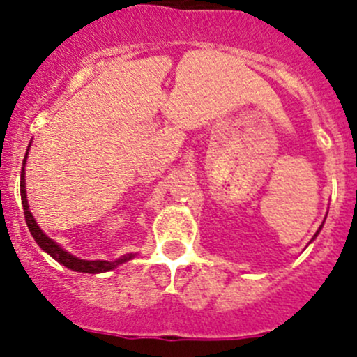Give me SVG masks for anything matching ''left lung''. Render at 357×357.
<instances>
[{
  "label": "left lung",
  "instance_id": "left-lung-1",
  "mask_svg": "<svg viewBox=\"0 0 357 357\" xmlns=\"http://www.w3.org/2000/svg\"><path fill=\"white\" fill-rule=\"evenodd\" d=\"M321 229V227H319ZM317 232H319V231H317ZM317 232H316V236H317Z\"/></svg>",
  "mask_w": 357,
  "mask_h": 357
}]
</instances>
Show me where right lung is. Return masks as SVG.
Masks as SVG:
<instances>
[{
	"label": "right lung",
	"instance_id": "1",
	"mask_svg": "<svg viewBox=\"0 0 357 357\" xmlns=\"http://www.w3.org/2000/svg\"><path fill=\"white\" fill-rule=\"evenodd\" d=\"M27 158V156H26ZM26 165V160H24ZM20 196H22V206H24V217H26V224L29 227L31 234H33L34 241L41 246V250L48 253V255L54 257L57 262L66 266L67 269L77 271V273H88V274H97V273H107V271L114 269L119 264L126 262V260L132 259V253L130 255H123L121 259L114 260V262H107V260H81L77 257H73L70 253H67L66 250H62L55 241H52L47 234L40 229V225L34 220L33 213L29 210V204H27V194H26V178H24V168L20 172Z\"/></svg>",
	"mask_w": 357,
	"mask_h": 357
}]
</instances>
